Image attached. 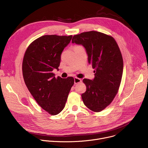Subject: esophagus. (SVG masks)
I'll return each instance as SVG.
<instances>
[{"mask_svg":"<svg viewBox=\"0 0 148 148\" xmlns=\"http://www.w3.org/2000/svg\"><path fill=\"white\" fill-rule=\"evenodd\" d=\"M82 82V79L78 78H77V77H74V83H75V84L79 83H81Z\"/></svg>","mask_w":148,"mask_h":148,"instance_id":"34e87169","label":"esophagus"}]
</instances>
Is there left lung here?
Segmentation results:
<instances>
[{
	"instance_id": "1",
	"label": "left lung",
	"mask_w": 148,
	"mask_h": 148,
	"mask_svg": "<svg viewBox=\"0 0 148 148\" xmlns=\"http://www.w3.org/2000/svg\"><path fill=\"white\" fill-rule=\"evenodd\" d=\"M72 43L83 45L88 62L95 69V78H84L86 91L82 95L83 103L91 110L99 112L109 106L117 95L122 80L123 61L115 39L97 31L75 35Z\"/></svg>"
}]
</instances>
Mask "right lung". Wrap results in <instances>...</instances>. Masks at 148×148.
Instances as JSON below:
<instances>
[{"label":"right lung","mask_w":148,"mask_h":148,"mask_svg":"<svg viewBox=\"0 0 148 148\" xmlns=\"http://www.w3.org/2000/svg\"><path fill=\"white\" fill-rule=\"evenodd\" d=\"M73 36L44 35L33 41L26 49L22 62L25 84L37 103L52 115L64 108L70 91L74 83L73 77H55L61 55Z\"/></svg>","instance_id":"add662e5"}]
</instances>
